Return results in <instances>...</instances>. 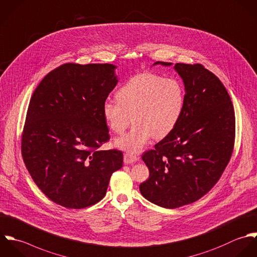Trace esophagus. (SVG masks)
<instances>
[{"label": "esophagus", "instance_id": "esophagus-1", "mask_svg": "<svg viewBox=\"0 0 257 257\" xmlns=\"http://www.w3.org/2000/svg\"><path fill=\"white\" fill-rule=\"evenodd\" d=\"M139 159H140V158H139L138 156L134 155V154L125 153V154L123 155V162H124V164H126V165H128V164H134V163L138 162Z\"/></svg>", "mask_w": 257, "mask_h": 257}]
</instances>
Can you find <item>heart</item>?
I'll return each instance as SVG.
<instances>
[{
	"instance_id": "obj_1",
	"label": "heart",
	"mask_w": 257,
	"mask_h": 257,
	"mask_svg": "<svg viewBox=\"0 0 257 257\" xmlns=\"http://www.w3.org/2000/svg\"><path fill=\"white\" fill-rule=\"evenodd\" d=\"M115 99L104 102L103 118L116 135L123 134L132 121L135 123L128 134L115 141L117 148L135 154L151 138L163 139L175 127L182 113L184 91L176 79L142 73L118 88Z\"/></svg>"
}]
</instances>
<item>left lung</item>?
I'll use <instances>...</instances> for the list:
<instances>
[{
  "label": "left lung",
  "instance_id": "1",
  "mask_svg": "<svg viewBox=\"0 0 257 257\" xmlns=\"http://www.w3.org/2000/svg\"><path fill=\"white\" fill-rule=\"evenodd\" d=\"M174 70L185 86L182 113L155 150L142 156L150 177L140 185L144 197L166 208L205 195L228 165L235 140L233 104L220 80L200 64L177 63Z\"/></svg>",
  "mask_w": 257,
  "mask_h": 257
}]
</instances>
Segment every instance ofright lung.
<instances>
[{
	"label": "right lung",
	"mask_w": 257,
	"mask_h": 257,
	"mask_svg": "<svg viewBox=\"0 0 257 257\" xmlns=\"http://www.w3.org/2000/svg\"><path fill=\"white\" fill-rule=\"evenodd\" d=\"M113 65L64 64L35 89L22 133V157L54 202L81 209L105 195L122 167L118 150L99 151L110 137L102 106L117 84Z\"/></svg>",
	"instance_id": "add662e5"
}]
</instances>
